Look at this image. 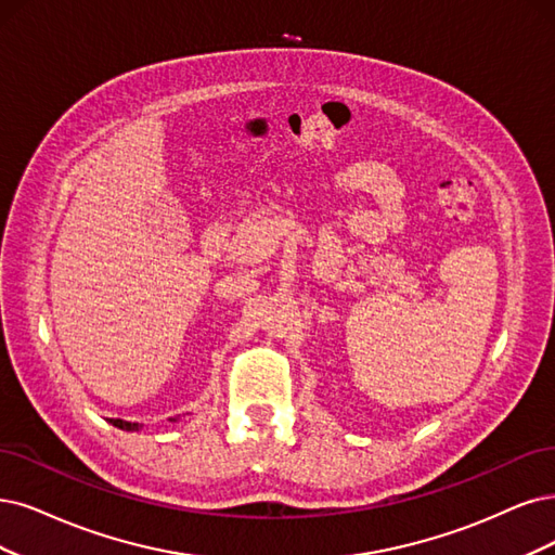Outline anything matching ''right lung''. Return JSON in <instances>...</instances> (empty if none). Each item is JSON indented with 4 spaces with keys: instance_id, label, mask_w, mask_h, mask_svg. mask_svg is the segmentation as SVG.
<instances>
[{
    "instance_id": "obj_1",
    "label": "right lung",
    "mask_w": 555,
    "mask_h": 555,
    "mask_svg": "<svg viewBox=\"0 0 555 555\" xmlns=\"http://www.w3.org/2000/svg\"><path fill=\"white\" fill-rule=\"evenodd\" d=\"M114 427L118 429H126V433H134V429H139L141 425L139 423H128V421H120V418H107Z\"/></svg>"
}]
</instances>
